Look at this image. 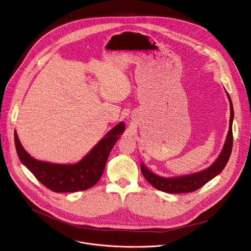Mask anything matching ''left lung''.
Returning a JSON list of instances; mask_svg holds the SVG:
<instances>
[{
    "label": "left lung",
    "mask_w": 251,
    "mask_h": 251,
    "mask_svg": "<svg viewBox=\"0 0 251 251\" xmlns=\"http://www.w3.org/2000/svg\"><path fill=\"white\" fill-rule=\"evenodd\" d=\"M228 95L229 102H230V120H229V131L227 134V138L225 140L223 151L217 161L205 170L200 171L198 173H195L192 175L176 177V178H164L160 177L151 171H149L142 164L140 166V169L142 175L149 182L154 188L161 192H165L168 194H186L192 193L196 190L203 187L207 184L210 180L214 177L219 175L226 166L227 162L229 161L232 147H233V132H232V122L234 118V110L231 98Z\"/></svg>",
    "instance_id": "8db88e82"
}]
</instances>
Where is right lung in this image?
Listing matches in <instances>:
<instances>
[{"mask_svg": "<svg viewBox=\"0 0 251 251\" xmlns=\"http://www.w3.org/2000/svg\"><path fill=\"white\" fill-rule=\"evenodd\" d=\"M124 129L123 122L116 125L81 162L75 165H56L33 159L22 147L16 131L14 141L21 163L43 186L55 193H75L87 190L99 181L110 152Z\"/></svg>", "mask_w": 251, "mask_h": 251, "instance_id": "obj_1", "label": "right lung"}]
</instances>
